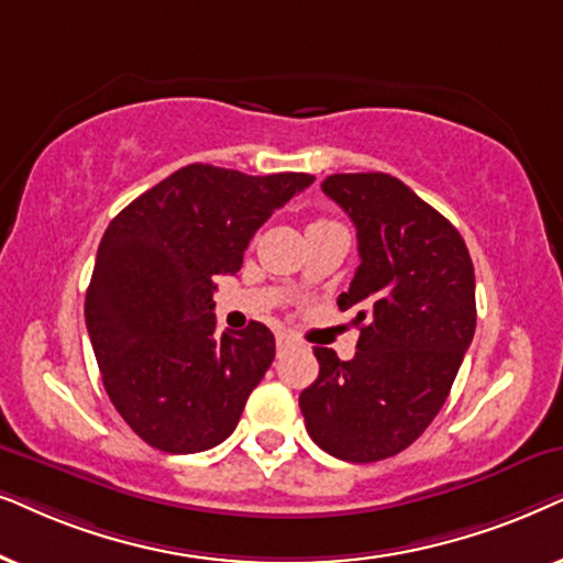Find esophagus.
Wrapping results in <instances>:
<instances>
[{
	"mask_svg": "<svg viewBox=\"0 0 563 563\" xmlns=\"http://www.w3.org/2000/svg\"><path fill=\"white\" fill-rule=\"evenodd\" d=\"M275 344H277V350H286V347H290V344H294V336L290 334H286V332H280L277 334V340H275Z\"/></svg>",
	"mask_w": 563,
	"mask_h": 563,
	"instance_id": "obj_1",
	"label": "esophagus"
}]
</instances>
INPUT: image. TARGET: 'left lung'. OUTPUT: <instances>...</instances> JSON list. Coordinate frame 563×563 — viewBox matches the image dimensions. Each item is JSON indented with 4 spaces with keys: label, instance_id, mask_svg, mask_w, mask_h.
Returning a JSON list of instances; mask_svg holds the SVG:
<instances>
[{
    "label": "left lung",
    "instance_id": "left-lung-1",
    "mask_svg": "<svg viewBox=\"0 0 563 563\" xmlns=\"http://www.w3.org/2000/svg\"><path fill=\"white\" fill-rule=\"evenodd\" d=\"M329 198L357 229L360 265L336 298L357 313V352L313 347L319 378L298 396L306 430L340 461L401 453L451 394L476 329L466 242L445 216L384 172L329 175Z\"/></svg>",
    "mask_w": 563,
    "mask_h": 563
}]
</instances>
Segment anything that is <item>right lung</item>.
Here are the masks:
<instances>
[{
  "label": "right lung",
  "instance_id": "add662e5",
  "mask_svg": "<svg viewBox=\"0 0 563 563\" xmlns=\"http://www.w3.org/2000/svg\"><path fill=\"white\" fill-rule=\"evenodd\" d=\"M313 183L187 164L104 231L85 319L112 407L144 443L200 453L223 443L275 357L250 321L216 334V275H236L262 223Z\"/></svg>",
  "mask_w": 563,
  "mask_h": 563
}]
</instances>
